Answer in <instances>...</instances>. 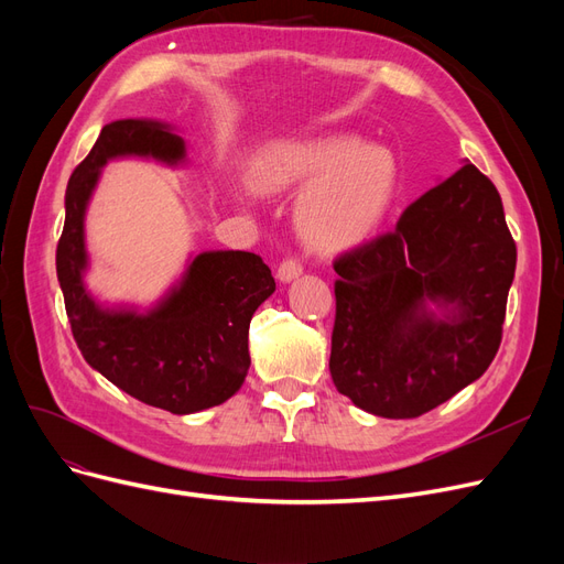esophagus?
<instances>
[{
	"instance_id": "1",
	"label": "esophagus",
	"mask_w": 564,
	"mask_h": 564,
	"mask_svg": "<svg viewBox=\"0 0 564 564\" xmlns=\"http://www.w3.org/2000/svg\"><path fill=\"white\" fill-rule=\"evenodd\" d=\"M303 272V263L299 259H294V256H289V259H284L278 268V280L280 282H292L296 280Z\"/></svg>"
}]
</instances>
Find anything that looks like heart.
Here are the masks:
<instances>
[{"label":"heart","instance_id":"obj_1","mask_svg":"<svg viewBox=\"0 0 564 564\" xmlns=\"http://www.w3.org/2000/svg\"><path fill=\"white\" fill-rule=\"evenodd\" d=\"M263 193L305 187L296 207L303 240L319 251H344L379 230L398 187L390 150L362 145L355 135L270 145L251 164Z\"/></svg>","mask_w":564,"mask_h":564}]
</instances>
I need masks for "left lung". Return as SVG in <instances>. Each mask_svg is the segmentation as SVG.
I'll return each mask as SVG.
<instances>
[{"label": "left lung", "instance_id": "1", "mask_svg": "<svg viewBox=\"0 0 564 564\" xmlns=\"http://www.w3.org/2000/svg\"><path fill=\"white\" fill-rule=\"evenodd\" d=\"M516 261L501 195L475 164L409 204L395 230L340 253L329 357L340 395L416 419L480 379L501 346ZM425 300L453 313L437 321Z\"/></svg>", "mask_w": 564, "mask_h": 564}]
</instances>
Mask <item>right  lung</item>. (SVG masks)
Listing matches in <instances>:
<instances>
[{
	"mask_svg": "<svg viewBox=\"0 0 564 564\" xmlns=\"http://www.w3.org/2000/svg\"><path fill=\"white\" fill-rule=\"evenodd\" d=\"M122 155L176 164L185 158V143L160 122L119 119L104 127L89 155L75 166L56 247L65 313L84 360L119 390L172 414L202 412L226 402L245 383L251 362L249 322L275 292V278L256 253L207 251L155 311L98 308L82 282L84 212L100 166Z\"/></svg>",
	"mask_w": 564,
	"mask_h": 564,
	"instance_id": "1",
	"label": "right lung"
}]
</instances>
